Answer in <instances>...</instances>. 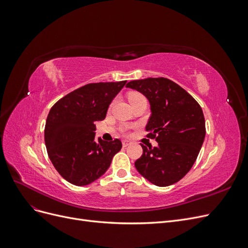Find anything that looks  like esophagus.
<instances>
[{
  "label": "esophagus",
  "mask_w": 248,
  "mask_h": 248,
  "mask_svg": "<svg viewBox=\"0 0 248 248\" xmlns=\"http://www.w3.org/2000/svg\"><path fill=\"white\" fill-rule=\"evenodd\" d=\"M131 144H132V141H131V140H124L122 141V145H123V147H127V146H129V145H131Z\"/></svg>",
  "instance_id": "esophagus-1"
}]
</instances>
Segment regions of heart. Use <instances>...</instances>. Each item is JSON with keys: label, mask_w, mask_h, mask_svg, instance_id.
Returning a JSON list of instances; mask_svg holds the SVG:
<instances>
[{"label": "heart", "mask_w": 248, "mask_h": 248, "mask_svg": "<svg viewBox=\"0 0 248 248\" xmlns=\"http://www.w3.org/2000/svg\"><path fill=\"white\" fill-rule=\"evenodd\" d=\"M139 97H140V95L138 94V93H130V94H129V100L139 98Z\"/></svg>", "instance_id": "1"}]
</instances>
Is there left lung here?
I'll list each match as a JSON object with an SVG mask.
<instances>
[{"instance_id": "obj_1", "label": "left lung", "mask_w": 248, "mask_h": 248, "mask_svg": "<svg viewBox=\"0 0 248 248\" xmlns=\"http://www.w3.org/2000/svg\"><path fill=\"white\" fill-rule=\"evenodd\" d=\"M126 88L149 100L151 117L146 130L158 146H144L134 162L140 174L156 186L181 180L192 168L206 136L205 118L200 104L176 82L164 78L131 80Z\"/></svg>"}]
</instances>
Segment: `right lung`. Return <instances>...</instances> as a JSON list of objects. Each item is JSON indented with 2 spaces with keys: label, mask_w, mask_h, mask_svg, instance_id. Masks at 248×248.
<instances>
[{
  "label": "right lung",
  "mask_w": 248,
  "mask_h": 248,
  "mask_svg": "<svg viewBox=\"0 0 248 248\" xmlns=\"http://www.w3.org/2000/svg\"><path fill=\"white\" fill-rule=\"evenodd\" d=\"M126 80L96 82L60 99L48 112L44 129L47 154L55 169L77 186L94 182L108 170L122 148L120 140H95L97 121H102Z\"/></svg>",
  "instance_id": "obj_1"
}]
</instances>
